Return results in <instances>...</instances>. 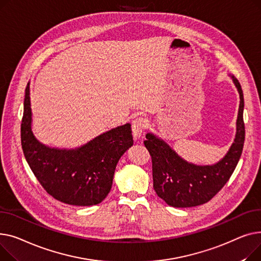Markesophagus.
I'll return each instance as SVG.
<instances>
[{"label": "esophagus", "mask_w": 261, "mask_h": 261, "mask_svg": "<svg viewBox=\"0 0 261 261\" xmlns=\"http://www.w3.org/2000/svg\"><path fill=\"white\" fill-rule=\"evenodd\" d=\"M146 127V121L144 118L142 117H138L135 120H133V123H132V129H133V135L136 138H140L143 130Z\"/></svg>", "instance_id": "1"}]
</instances>
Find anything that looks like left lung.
I'll return each mask as SVG.
<instances>
[{"label": "left lung", "instance_id": "left-lung-1", "mask_svg": "<svg viewBox=\"0 0 261 261\" xmlns=\"http://www.w3.org/2000/svg\"><path fill=\"white\" fill-rule=\"evenodd\" d=\"M233 81L240 96L237 133L226 156L218 163L206 166L189 163L181 159L164 141L151 134L146 135L144 145L151 157L154 190L168 205L191 207L206 203L231 178L240 159L246 136L243 93L235 76Z\"/></svg>", "mask_w": 261, "mask_h": 261}]
</instances>
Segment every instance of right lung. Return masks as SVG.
Returning <instances> with one entry per match:
<instances>
[{"label": "right lung", "mask_w": 261, "mask_h": 261, "mask_svg": "<svg viewBox=\"0 0 261 261\" xmlns=\"http://www.w3.org/2000/svg\"><path fill=\"white\" fill-rule=\"evenodd\" d=\"M29 84L25 89L21 143L25 159L43 189L57 200L95 205L109 195L117 163L133 145L130 124L118 126L71 150L41 144L32 132Z\"/></svg>", "instance_id": "add662e5"}]
</instances>
